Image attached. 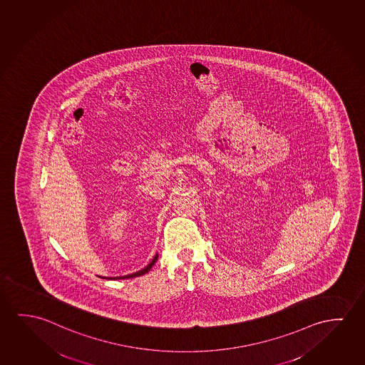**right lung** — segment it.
Wrapping results in <instances>:
<instances>
[{
    "label": "right lung",
    "instance_id": "right-lung-1",
    "mask_svg": "<svg viewBox=\"0 0 365 365\" xmlns=\"http://www.w3.org/2000/svg\"><path fill=\"white\" fill-rule=\"evenodd\" d=\"M158 260V254H155V257L153 258L152 262L146 265L144 269L139 270V272H135L133 274L123 275V277H113V278H110V279H125V278H135V277H140V275H144L145 273H148L149 270L152 269L153 265L155 264V262ZM103 278V277H102Z\"/></svg>",
    "mask_w": 365,
    "mask_h": 365
}]
</instances>
